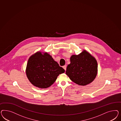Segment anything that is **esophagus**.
Wrapping results in <instances>:
<instances>
[{
    "mask_svg": "<svg viewBox=\"0 0 121 121\" xmlns=\"http://www.w3.org/2000/svg\"><path fill=\"white\" fill-rule=\"evenodd\" d=\"M63 67V69H64V70H65V71H66V66H63V67Z\"/></svg>",
    "mask_w": 121,
    "mask_h": 121,
    "instance_id": "34e87169",
    "label": "esophagus"
}]
</instances>
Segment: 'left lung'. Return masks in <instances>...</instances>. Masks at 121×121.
Returning <instances> with one entry per match:
<instances>
[{
	"label": "left lung",
	"mask_w": 121,
	"mask_h": 121,
	"mask_svg": "<svg viewBox=\"0 0 121 121\" xmlns=\"http://www.w3.org/2000/svg\"><path fill=\"white\" fill-rule=\"evenodd\" d=\"M66 67V74L80 86H86L95 80L98 73V63L95 58L84 50L78 55H72Z\"/></svg>",
	"instance_id": "obj_1"
}]
</instances>
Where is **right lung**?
<instances>
[{"instance_id": "add662e5", "label": "right lung", "mask_w": 121, "mask_h": 121, "mask_svg": "<svg viewBox=\"0 0 121 121\" xmlns=\"http://www.w3.org/2000/svg\"><path fill=\"white\" fill-rule=\"evenodd\" d=\"M65 70L47 52L38 51L30 56L26 73L30 83L39 88H47L55 82Z\"/></svg>"}]
</instances>
